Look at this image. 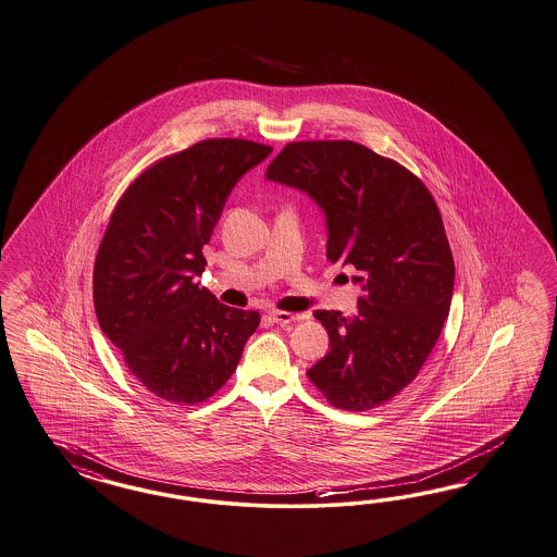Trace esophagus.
I'll use <instances>...</instances> for the list:
<instances>
[{
	"mask_svg": "<svg viewBox=\"0 0 557 557\" xmlns=\"http://www.w3.org/2000/svg\"><path fill=\"white\" fill-rule=\"evenodd\" d=\"M270 318L275 322V324H282V326H286V324H292V322H300L301 314H289V312H280V310H271Z\"/></svg>",
	"mask_w": 557,
	"mask_h": 557,
	"instance_id": "1",
	"label": "esophagus"
}]
</instances>
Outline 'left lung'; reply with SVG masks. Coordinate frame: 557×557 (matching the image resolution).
Wrapping results in <instances>:
<instances>
[{
	"instance_id": "obj_1",
	"label": "left lung",
	"mask_w": 557,
	"mask_h": 557,
	"mask_svg": "<svg viewBox=\"0 0 557 557\" xmlns=\"http://www.w3.org/2000/svg\"><path fill=\"white\" fill-rule=\"evenodd\" d=\"M268 181L298 188L326 216V257L352 265L359 312L317 310L329 355L308 379L332 406L364 411L420 373L450 312L454 259L436 202L407 168L355 141H294Z\"/></svg>"
}]
</instances>
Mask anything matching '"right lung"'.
<instances>
[{
    "instance_id": "1",
    "label": "right lung",
    "mask_w": 557,
    "mask_h": 557,
    "mask_svg": "<svg viewBox=\"0 0 557 557\" xmlns=\"http://www.w3.org/2000/svg\"><path fill=\"white\" fill-rule=\"evenodd\" d=\"M270 153L249 139L198 141L141 172L111 214L92 270L97 320L132 375L168 404L219 392L259 326L257 312L228 308L195 277L231 190Z\"/></svg>"
}]
</instances>
